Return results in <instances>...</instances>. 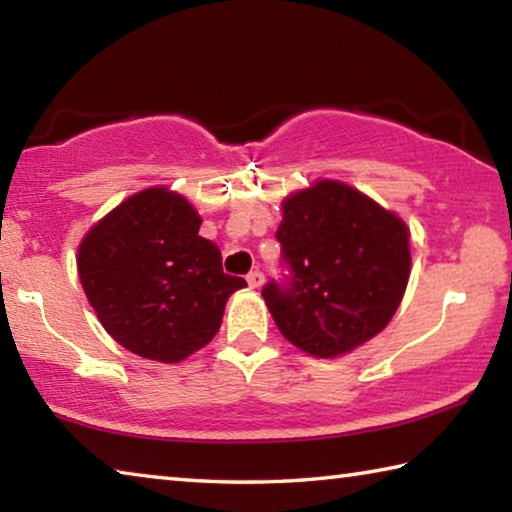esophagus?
Wrapping results in <instances>:
<instances>
[{"mask_svg":"<svg viewBox=\"0 0 512 512\" xmlns=\"http://www.w3.org/2000/svg\"><path fill=\"white\" fill-rule=\"evenodd\" d=\"M246 280H248V287L250 289H259L264 284V273L262 271H250L246 275Z\"/></svg>","mask_w":512,"mask_h":512,"instance_id":"1","label":"esophagus"}]
</instances>
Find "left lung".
I'll return each instance as SVG.
<instances>
[{
    "label": "left lung",
    "instance_id": "obj_1",
    "mask_svg": "<svg viewBox=\"0 0 512 512\" xmlns=\"http://www.w3.org/2000/svg\"><path fill=\"white\" fill-rule=\"evenodd\" d=\"M282 207L275 239L284 273L262 289L277 329L320 359L370 341L393 318L409 282L404 221L336 180H320Z\"/></svg>",
    "mask_w": 512,
    "mask_h": 512
}]
</instances>
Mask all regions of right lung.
<instances>
[{"instance_id": "add662e5", "label": "right lung", "mask_w": 512, "mask_h": 512, "mask_svg": "<svg viewBox=\"0 0 512 512\" xmlns=\"http://www.w3.org/2000/svg\"><path fill=\"white\" fill-rule=\"evenodd\" d=\"M183 196L153 187L126 198L85 235L79 277L101 325L144 359L176 363L219 332L225 302L246 287L223 273Z\"/></svg>"}]
</instances>
